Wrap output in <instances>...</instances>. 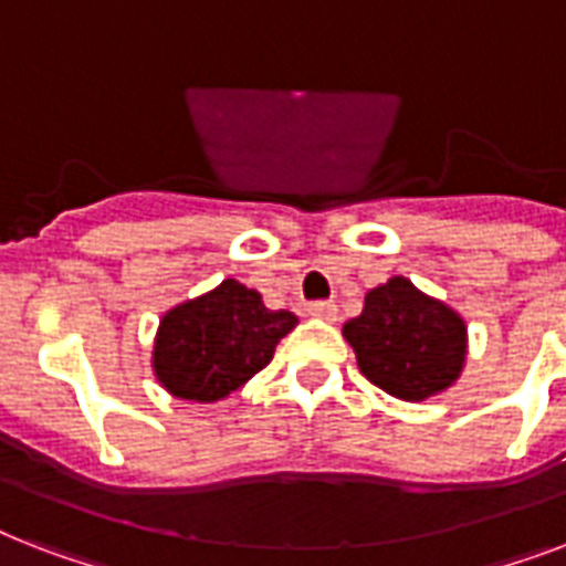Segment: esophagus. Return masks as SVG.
Segmentation results:
<instances>
[{"mask_svg":"<svg viewBox=\"0 0 566 566\" xmlns=\"http://www.w3.org/2000/svg\"><path fill=\"white\" fill-rule=\"evenodd\" d=\"M308 314L311 317H317V319H328V323H332V319H337V305L335 302H311L308 305Z\"/></svg>","mask_w":566,"mask_h":566,"instance_id":"obj_1","label":"esophagus"}]
</instances>
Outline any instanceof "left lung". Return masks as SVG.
Listing matches in <instances>:
<instances>
[{
  "label": "left lung",
  "instance_id": "1",
  "mask_svg": "<svg viewBox=\"0 0 566 566\" xmlns=\"http://www.w3.org/2000/svg\"><path fill=\"white\" fill-rule=\"evenodd\" d=\"M358 370L385 394L422 402L443 394L464 370L467 326L458 311L394 275L364 296V311L344 326Z\"/></svg>",
  "mask_w": 566,
  "mask_h": 566
}]
</instances>
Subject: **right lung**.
Instances as JSON below:
<instances>
[{
	"instance_id": "add662e5",
	"label": "right lung",
	"mask_w": 566,
	"mask_h": 566,
	"mask_svg": "<svg viewBox=\"0 0 566 566\" xmlns=\"http://www.w3.org/2000/svg\"><path fill=\"white\" fill-rule=\"evenodd\" d=\"M296 323L291 311H270L261 293L226 279L164 314L155 337V376L179 399L217 402L264 370Z\"/></svg>"
}]
</instances>
